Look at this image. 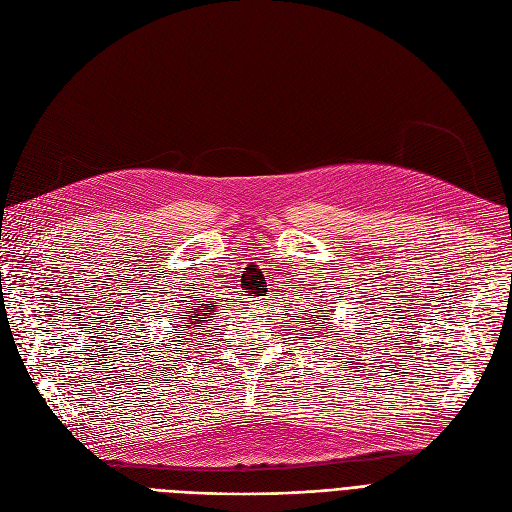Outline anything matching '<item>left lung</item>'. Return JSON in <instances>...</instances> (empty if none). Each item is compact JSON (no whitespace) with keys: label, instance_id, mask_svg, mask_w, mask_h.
Masks as SVG:
<instances>
[{"label":"left lung","instance_id":"1","mask_svg":"<svg viewBox=\"0 0 512 512\" xmlns=\"http://www.w3.org/2000/svg\"><path fill=\"white\" fill-rule=\"evenodd\" d=\"M307 320H311V317H307ZM322 320H326V317H324V315H317V324H322ZM311 324H315V322L311 320ZM328 324H330V322H324V326H328ZM317 328H320V326H317ZM309 330H313V328H309ZM330 330H332V328H330ZM324 334H326V332H324Z\"/></svg>","mask_w":512,"mask_h":512}]
</instances>
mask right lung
Here are the masks:
<instances>
[{"mask_svg": "<svg viewBox=\"0 0 512 512\" xmlns=\"http://www.w3.org/2000/svg\"><path fill=\"white\" fill-rule=\"evenodd\" d=\"M186 305L188 307H182V313H178V317L180 314L185 315L184 318H180V324L186 330V337H190V334H197V326L207 324L209 317L216 315L214 311L218 309V303L214 298H211V301H203V298L195 296L192 301H186Z\"/></svg>", "mask_w": 512, "mask_h": 512, "instance_id": "1", "label": "right lung"}]
</instances>
